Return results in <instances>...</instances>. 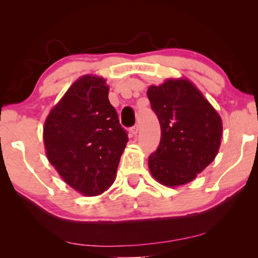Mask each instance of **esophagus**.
Listing matches in <instances>:
<instances>
[{"label": "esophagus", "instance_id": "esophagus-1", "mask_svg": "<svg viewBox=\"0 0 258 258\" xmlns=\"http://www.w3.org/2000/svg\"><path fill=\"white\" fill-rule=\"evenodd\" d=\"M130 133L133 134V135H136L137 133H139V125L137 124H135V125H133L132 128H130Z\"/></svg>", "mask_w": 258, "mask_h": 258}]
</instances>
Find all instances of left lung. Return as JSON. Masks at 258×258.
I'll return each mask as SVG.
<instances>
[{
	"instance_id": "8db88e82",
	"label": "left lung",
	"mask_w": 258,
	"mask_h": 258,
	"mask_svg": "<svg viewBox=\"0 0 258 258\" xmlns=\"http://www.w3.org/2000/svg\"><path fill=\"white\" fill-rule=\"evenodd\" d=\"M161 125V141L148 160L154 178L167 186L192 181L216 157L222 121L188 80H168L147 91Z\"/></svg>"
}]
</instances>
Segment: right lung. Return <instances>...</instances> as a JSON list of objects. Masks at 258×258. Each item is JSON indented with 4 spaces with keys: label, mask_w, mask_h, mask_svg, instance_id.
<instances>
[{
    "label": "right lung",
    "mask_w": 258,
    "mask_h": 258,
    "mask_svg": "<svg viewBox=\"0 0 258 258\" xmlns=\"http://www.w3.org/2000/svg\"><path fill=\"white\" fill-rule=\"evenodd\" d=\"M108 91L101 77H81L44 123L49 162L66 183L87 196L100 195L114 183L128 142Z\"/></svg>",
    "instance_id": "right-lung-1"
}]
</instances>
